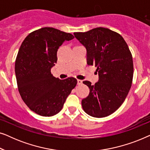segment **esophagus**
I'll use <instances>...</instances> for the list:
<instances>
[{"label": "esophagus", "instance_id": "34e87169", "mask_svg": "<svg viewBox=\"0 0 150 150\" xmlns=\"http://www.w3.org/2000/svg\"><path fill=\"white\" fill-rule=\"evenodd\" d=\"M77 83H78V85H81V84L83 83V81H81V80L78 79V80H77Z\"/></svg>", "mask_w": 150, "mask_h": 150}]
</instances>
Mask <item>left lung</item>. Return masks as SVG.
I'll list each match as a JSON object with an SVG mask.
<instances>
[{
    "instance_id": "obj_1",
    "label": "left lung",
    "mask_w": 150,
    "mask_h": 150,
    "mask_svg": "<svg viewBox=\"0 0 150 150\" xmlns=\"http://www.w3.org/2000/svg\"><path fill=\"white\" fill-rule=\"evenodd\" d=\"M74 35L87 50V64L97 67L99 76L94 85L83 82L90 89L82 100L83 110L94 117L110 115L120 107L130 89L134 72L132 54L124 38L108 28L98 27Z\"/></svg>"
}]
</instances>
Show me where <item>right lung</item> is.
I'll return each instance as SVG.
<instances>
[{"mask_svg":"<svg viewBox=\"0 0 150 150\" xmlns=\"http://www.w3.org/2000/svg\"><path fill=\"white\" fill-rule=\"evenodd\" d=\"M74 38L71 33L44 27L30 33L20 46L15 63L18 91L28 107L41 116L60 112L76 85L74 78L61 80L50 71L59 46Z\"/></svg>","mask_w":150,"mask_h":150,"instance_id":"add662e5","label":"right lung"}]
</instances>
